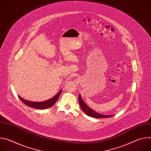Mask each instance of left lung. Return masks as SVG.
<instances>
[{
  "label": "left lung",
  "instance_id": "8db88e82",
  "mask_svg": "<svg viewBox=\"0 0 151 151\" xmlns=\"http://www.w3.org/2000/svg\"><path fill=\"white\" fill-rule=\"evenodd\" d=\"M78 99H79V103L80 104V106L81 107L82 110L85 112V114H87L88 116H90L91 117H94V118H109L113 116V115H103L99 113L96 112V111H93V109H91L90 107L86 104L84 101L82 100V97L81 96V94L79 95L78 97Z\"/></svg>",
  "mask_w": 151,
  "mask_h": 151
}]
</instances>
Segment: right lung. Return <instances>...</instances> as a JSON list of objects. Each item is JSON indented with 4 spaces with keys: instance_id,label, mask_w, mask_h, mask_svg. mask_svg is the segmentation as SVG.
Listing matches in <instances>:
<instances>
[{
    "instance_id": "right-lung-1",
    "label": "right lung",
    "mask_w": 151,
    "mask_h": 151,
    "mask_svg": "<svg viewBox=\"0 0 151 151\" xmlns=\"http://www.w3.org/2000/svg\"><path fill=\"white\" fill-rule=\"evenodd\" d=\"M61 92H62V90H60V91L51 99L47 100L46 101H40V102H38V101L35 102V101H29L21 98L19 96H18V97L21 101H23V103H24L26 105L29 107H33V108H35V109H45L50 108V107L52 106L55 103V102L58 100V99L60 95L61 94Z\"/></svg>"
}]
</instances>
